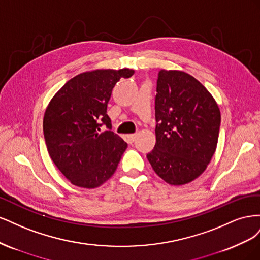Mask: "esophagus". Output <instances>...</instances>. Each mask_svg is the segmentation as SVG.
I'll use <instances>...</instances> for the list:
<instances>
[{
  "instance_id": "obj_1",
  "label": "esophagus",
  "mask_w": 260,
  "mask_h": 260,
  "mask_svg": "<svg viewBox=\"0 0 260 260\" xmlns=\"http://www.w3.org/2000/svg\"><path fill=\"white\" fill-rule=\"evenodd\" d=\"M136 138H137V135H135V133H133V135H127V140L130 143H132L133 141L136 140Z\"/></svg>"
}]
</instances>
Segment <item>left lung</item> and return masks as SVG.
<instances>
[{"label":"left lung","mask_w":260,"mask_h":260,"mask_svg":"<svg viewBox=\"0 0 260 260\" xmlns=\"http://www.w3.org/2000/svg\"><path fill=\"white\" fill-rule=\"evenodd\" d=\"M156 143L146 155L165 182L183 185L199 178L216 152L221 116L214 96L181 70L158 73Z\"/></svg>","instance_id":"left-lung-1"}]
</instances>
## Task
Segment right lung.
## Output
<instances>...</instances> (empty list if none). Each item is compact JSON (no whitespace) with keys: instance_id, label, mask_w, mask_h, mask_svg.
<instances>
[{"instance_id":"add662e5","label":"right lung","mask_w":260,"mask_h":260,"mask_svg":"<svg viewBox=\"0 0 260 260\" xmlns=\"http://www.w3.org/2000/svg\"><path fill=\"white\" fill-rule=\"evenodd\" d=\"M133 74L129 68L79 74L61 86L46 107L43 133L48 152L74 185L99 187L116 171L128 144L111 131L107 103L117 81ZM102 124L110 130L101 133Z\"/></svg>"}]
</instances>
